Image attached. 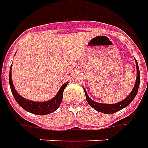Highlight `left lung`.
<instances>
[{
  "instance_id": "left-lung-1",
  "label": "left lung",
  "mask_w": 148,
  "mask_h": 148,
  "mask_svg": "<svg viewBox=\"0 0 148 148\" xmlns=\"http://www.w3.org/2000/svg\"><path fill=\"white\" fill-rule=\"evenodd\" d=\"M135 63H136V68H137V79L135 84L134 86V88L132 91L130 93V95L123 99L122 101L118 102L116 103H113V104H108V103H97L87 95V93L85 91V95H86V99H87V103H89V105L91 106L93 108H95L96 111L102 112V113H114V112L119 111L122 108H125L126 106H128L130 103L132 102V100L134 99L135 95H137L138 90V87H139V82H140V73H139V68H138V65L137 61L135 60Z\"/></svg>"
}]
</instances>
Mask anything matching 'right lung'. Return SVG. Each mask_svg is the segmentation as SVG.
<instances>
[{
  "instance_id": "right-lung-1",
  "label": "right lung",
  "mask_w": 148,
  "mask_h": 148,
  "mask_svg": "<svg viewBox=\"0 0 148 148\" xmlns=\"http://www.w3.org/2000/svg\"><path fill=\"white\" fill-rule=\"evenodd\" d=\"M68 83H69V82L64 83L60 88L57 95L52 99L45 101V102H35V101H32V100H29V99L22 97L16 91L14 87V84H13L12 77H11V67L10 70V85L12 94L14 95L15 100L26 111L32 112V113L36 114V115H47V114H49L51 112L56 111L57 108H59L61 101H62L63 91H64Z\"/></svg>"
}]
</instances>
